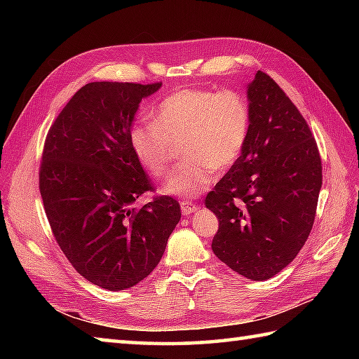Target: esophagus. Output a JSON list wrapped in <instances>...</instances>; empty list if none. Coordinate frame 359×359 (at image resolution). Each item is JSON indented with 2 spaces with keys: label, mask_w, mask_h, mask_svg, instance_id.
<instances>
[{
  "label": "esophagus",
  "mask_w": 359,
  "mask_h": 359,
  "mask_svg": "<svg viewBox=\"0 0 359 359\" xmlns=\"http://www.w3.org/2000/svg\"><path fill=\"white\" fill-rule=\"evenodd\" d=\"M180 210H182V215L188 216V215H191V212H194L197 210V205L193 203V202H188V201H182L180 202Z\"/></svg>",
  "instance_id": "34e87169"
}]
</instances>
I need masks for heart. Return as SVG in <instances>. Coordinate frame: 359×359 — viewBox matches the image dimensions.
Listing matches in <instances>:
<instances>
[{"instance_id": "1", "label": "heart", "mask_w": 359, "mask_h": 359, "mask_svg": "<svg viewBox=\"0 0 359 359\" xmlns=\"http://www.w3.org/2000/svg\"><path fill=\"white\" fill-rule=\"evenodd\" d=\"M152 123L137 121L129 131V147L137 162L152 177L162 179L180 144L185 158L168 179L163 193L194 197L238 162L250 133L247 102L234 90L184 88L168 94L151 112Z\"/></svg>"}]
</instances>
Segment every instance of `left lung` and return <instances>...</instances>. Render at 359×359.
Segmentation results:
<instances>
[{
  "label": "left lung",
  "instance_id": "obj_1",
  "mask_svg": "<svg viewBox=\"0 0 359 359\" xmlns=\"http://www.w3.org/2000/svg\"><path fill=\"white\" fill-rule=\"evenodd\" d=\"M247 94V144L205 205L219 219L215 255L242 276L265 280L309 239L323 165L306 118L270 75L257 71Z\"/></svg>",
  "mask_w": 359,
  "mask_h": 359
}]
</instances>
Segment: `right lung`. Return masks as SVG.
Wrapping results in <instances>:
<instances>
[{
    "label": "right lung",
    "mask_w": 359,
    "mask_h": 359,
    "mask_svg": "<svg viewBox=\"0 0 359 359\" xmlns=\"http://www.w3.org/2000/svg\"><path fill=\"white\" fill-rule=\"evenodd\" d=\"M162 83L94 81L79 89L46 135L40 193L53 238L93 284L118 292L156 269L180 220V205L154 196L129 147L142 98Z\"/></svg>",
    "instance_id": "add662e5"
}]
</instances>
